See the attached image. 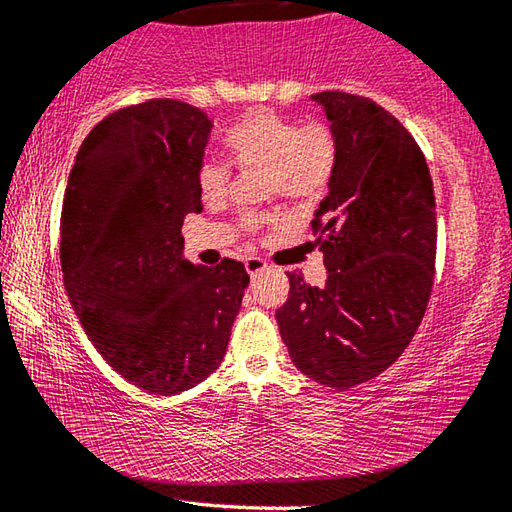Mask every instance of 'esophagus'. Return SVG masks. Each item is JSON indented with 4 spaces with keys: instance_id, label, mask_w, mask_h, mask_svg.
Returning a JSON list of instances; mask_svg holds the SVG:
<instances>
[{
    "instance_id": "1",
    "label": "esophagus",
    "mask_w": 512,
    "mask_h": 512,
    "mask_svg": "<svg viewBox=\"0 0 512 512\" xmlns=\"http://www.w3.org/2000/svg\"><path fill=\"white\" fill-rule=\"evenodd\" d=\"M264 268H268V264L264 262V259H259V257H250V259H246V271H248V275H250V277L259 275V273L264 271Z\"/></svg>"
}]
</instances>
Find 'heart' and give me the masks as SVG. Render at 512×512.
Wrapping results in <instances>:
<instances>
[{
    "label": "heart",
    "instance_id": "1",
    "mask_svg": "<svg viewBox=\"0 0 512 512\" xmlns=\"http://www.w3.org/2000/svg\"><path fill=\"white\" fill-rule=\"evenodd\" d=\"M230 162L241 171H266V196H282L293 203H307L323 192L334 176L339 144L325 121L302 124L273 110L257 108L225 133ZM232 169L219 158H205L196 173L198 196L205 205H219L228 194ZM275 216L248 212L239 219V230L255 237Z\"/></svg>",
    "mask_w": 512,
    "mask_h": 512
}]
</instances>
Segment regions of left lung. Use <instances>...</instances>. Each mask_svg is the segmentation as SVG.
Segmentation results:
<instances>
[{
  "mask_svg": "<svg viewBox=\"0 0 512 512\" xmlns=\"http://www.w3.org/2000/svg\"><path fill=\"white\" fill-rule=\"evenodd\" d=\"M311 99L339 144L311 221L327 282L287 273L275 318L302 375L345 391L393 366L418 332L436 273V198L424 153L391 112L339 90Z\"/></svg>",
  "mask_w": 512,
  "mask_h": 512,
  "instance_id": "8db88e82",
  "label": "left lung"
}]
</instances>
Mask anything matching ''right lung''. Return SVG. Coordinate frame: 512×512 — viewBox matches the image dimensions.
Wrapping results in <instances>:
<instances>
[{"instance_id":"add662e5","label":"right lung","mask_w":512,"mask_h":512,"mask_svg":"<svg viewBox=\"0 0 512 512\" xmlns=\"http://www.w3.org/2000/svg\"><path fill=\"white\" fill-rule=\"evenodd\" d=\"M212 121L176 99L119 108L85 137L60 214L65 289L121 377L176 395L221 366L250 277L237 259L194 266L183 221Z\"/></svg>"}]
</instances>
